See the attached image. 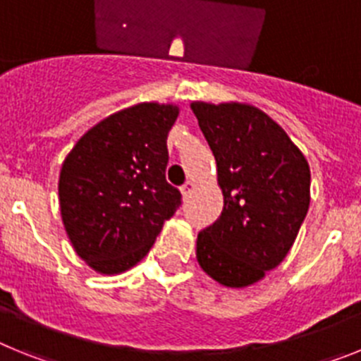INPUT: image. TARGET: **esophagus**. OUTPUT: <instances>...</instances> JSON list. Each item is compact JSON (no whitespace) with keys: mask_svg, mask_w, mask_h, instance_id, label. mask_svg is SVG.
Returning <instances> with one entry per match:
<instances>
[{"mask_svg":"<svg viewBox=\"0 0 361 361\" xmlns=\"http://www.w3.org/2000/svg\"><path fill=\"white\" fill-rule=\"evenodd\" d=\"M191 191H193V183H191V180H186V183L180 186V193H183L184 199H188V197H190Z\"/></svg>","mask_w":361,"mask_h":361,"instance_id":"esophagus-1","label":"esophagus"}]
</instances>
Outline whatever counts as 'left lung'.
Returning a JSON list of instances; mask_svg holds the SVG:
<instances>
[{
  "label": "left lung",
  "instance_id": "left-lung-1",
  "mask_svg": "<svg viewBox=\"0 0 361 361\" xmlns=\"http://www.w3.org/2000/svg\"><path fill=\"white\" fill-rule=\"evenodd\" d=\"M216 161L224 208L199 233L197 260L228 288H245L291 250L309 209L311 171L275 121L250 104L193 103Z\"/></svg>",
  "mask_w": 361,
  "mask_h": 361
}]
</instances>
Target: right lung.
Listing matches in <instances>:
<instances>
[{
	"label": "right lung",
	"instance_id": "right-lung-1",
	"mask_svg": "<svg viewBox=\"0 0 361 361\" xmlns=\"http://www.w3.org/2000/svg\"><path fill=\"white\" fill-rule=\"evenodd\" d=\"M173 104L145 103L106 117L75 142L59 175L61 216L73 250L116 275L149 251L183 204L166 180Z\"/></svg>",
	"mask_w": 361,
	"mask_h": 361
}]
</instances>
